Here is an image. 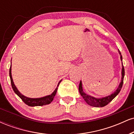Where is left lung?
I'll use <instances>...</instances> for the list:
<instances>
[{
	"label": "left lung",
	"mask_w": 134,
	"mask_h": 134,
	"mask_svg": "<svg viewBox=\"0 0 134 134\" xmlns=\"http://www.w3.org/2000/svg\"><path fill=\"white\" fill-rule=\"evenodd\" d=\"M119 53L120 55V58L121 60H122V56H121L120 52L119 51ZM124 76H125V69H124V67L123 65L122 67V70H121V81L120 84L119 86H118V89L115 91V93L111 94L110 96L104 97V98H95L94 97H92L90 96V95H87V94L83 92L82 90V82L81 81H80L79 86V93L81 94V96H82L83 99H84V101L87 103V104H90V106L94 107H103L104 106L107 105L110 101H111L113 99L117 96V94L120 93V91L121 87H122L123 83H124Z\"/></svg>",
	"instance_id": "8db88e82"
}]
</instances>
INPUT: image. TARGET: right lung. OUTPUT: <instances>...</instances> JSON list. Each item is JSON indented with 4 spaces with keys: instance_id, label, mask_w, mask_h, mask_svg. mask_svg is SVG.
Listing matches in <instances>:
<instances>
[{
    "instance_id": "1",
    "label": "right lung",
    "mask_w": 134,
    "mask_h": 134,
    "mask_svg": "<svg viewBox=\"0 0 134 134\" xmlns=\"http://www.w3.org/2000/svg\"><path fill=\"white\" fill-rule=\"evenodd\" d=\"M9 76H10V82H11L12 87H13L14 93H16L21 99H22L24 103L26 104L27 105L30 106V107L43 106V105H46V104H50V103L53 101V98H54L55 94H56L57 91V88L55 89V90L53 91V93L51 94L50 95H48V96L43 97V98H27V97L23 96V94H21L19 93V91L18 90V89L16 88V87L15 86L14 84L13 78H12V75H11V66H10V69H9ZM60 82L61 81L58 82L57 87L58 86V85H59Z\"/></svg>"
}]
</instances>
